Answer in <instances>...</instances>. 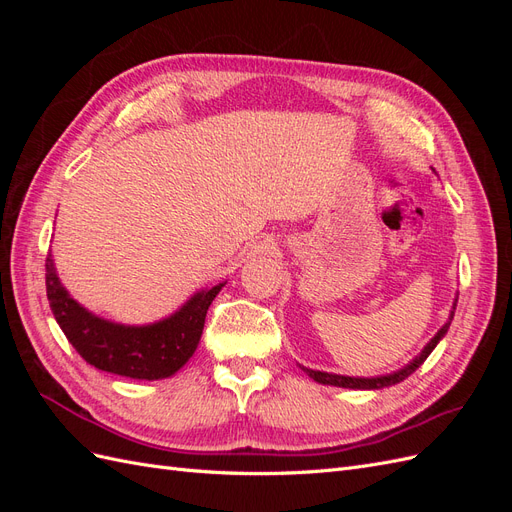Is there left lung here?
<instances>
[{
	"mask_svg": "<svg viewBox=\"0 0 512 512\" xmlns=\"http://www.w3.org/2000/svg\"><path fill=\"white\" fill-rule=\"evenodd\" d=\"M451 320H453V312H451ZM451 320H448V322L444 324V327L438 331V335L433 337L431 342L425 346V350L421 352V356H416V359H414L408 367L395 371V374L380 376V378H348V376L327 374V371H314V369H307V367H303V371H305V374H307L309 378H314V380L320 382V384L344 386V389H384V386H391V384H397V382H401V380H406L418 365H423V361L431 354V350L438 346V342L444 337V333L448 331V327H451Z\"/></svg>",
	"mask_w": 512,
	"mask_h": 512,
	"instance_id": "8db88e82",
	"label": "left lung"
}]
</instances>
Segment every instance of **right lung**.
<instances>
[{
  "mask_svg": "<svg viewBox=\"0 0 512 512\" xmlns=\"http://www.w3.org/2000/svg\"><path fill=\"white\" fill-rule=\"evenodd\" d=\"M46 297L53 316L83 359L102 371L136 380L173 376L194 354L205 316L224 284L196 292L179 312L147 327H123L89 314L61 286L51 254L46 256Z\"/></svg>",
  "mask_w": 512,
  "mask_h": 512,
  "instance_id": "1",
  "label": "right lung"
}]
</instances>
